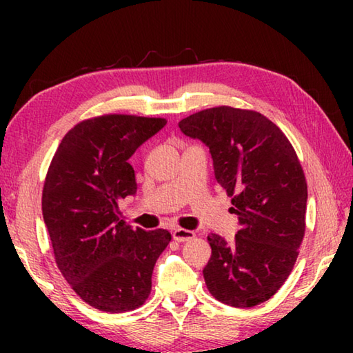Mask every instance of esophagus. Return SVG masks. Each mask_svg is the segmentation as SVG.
Listing matches in <instances>:
<instances>
[{
    "label": "esophagus",
    "instance_id": "34e87169",
    "mask_svg": "<svg viewBox=\"0 0 353 353\" xmlns=\"http://www.w3.org/2000/svg\"><path fill=\"white\" fill-rule=\"evenodd\" d=\"M196 235L193 230H187V229H181V227H177V229L172 230V238H174L176 241L179 243H185V241H191L193 240Z\"/></svg>",
    "mask_w": 353,
    "mask_h": 353
}]
</instances>
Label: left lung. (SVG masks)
I'll return each instance as SVG.
<instances>
[{
    "label": "left lung",
    "mask_w": 353,
    "mask_h": 353,
    "mask_svg": "<svg viewBox=\"0 0 353 353\" xmlns=\"http://www.w3.org/2000/svg\"><path fill=\"white\" fill-rule=\"evenodd\" d=\"M179 128L210 149L240 223L234 241L207 236L208 291L236 308L266 302L288 279L305 234L307 182L294 148L261 113L229 105L193 113Z\"/></svg>",
    "instance_id": "8db88e82"
}]
</instances>
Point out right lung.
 Returning a JSON list of instances; mask_svg holds the SVG:
<instances>
[{
	"mask_svg": "<svg viewBox=\"0 0 353 353\" xmlns=\"http://www.w3.org/2000/svg\"><path fill=\"white\" fill-rule=\"evenodd\" d=\"M165 118L103 115L68 130L45 179L41 212L57 268L88 305L107 313L139 308L151 294L168 230H132L119 199L137 193L129 159Z\"/></svg>",
	"mask_w": 353,
	"mask_h": 353,
	"instance_id": "right-lung-1",
	"label": "right lung"
}]
</instances>
